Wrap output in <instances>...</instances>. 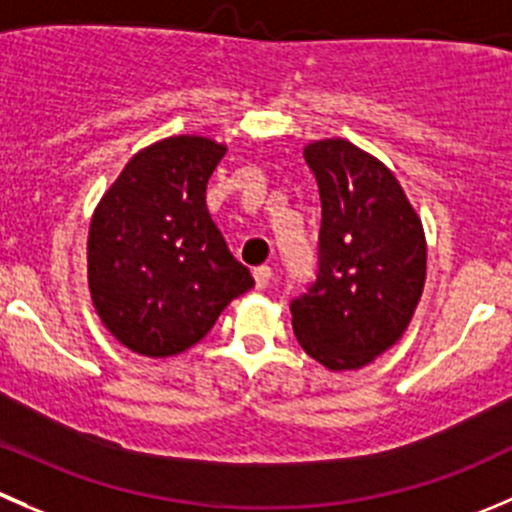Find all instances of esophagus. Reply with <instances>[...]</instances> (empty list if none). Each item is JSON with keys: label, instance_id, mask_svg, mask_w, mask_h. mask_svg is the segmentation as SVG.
<instances>
[{"label": "esophagus", "instance_id": "esophagus-1", "mask_svg": "<svg viewBox=\"0 0 512 512\" xmlns=\"http://www.w3.org/2000/svg\"><path fill=\"white\" fill-rule=\"evenodd\" d=\"M252 277H255L257 290H265V287L270 285V280H272V267H267V265L255 267V272H252Z\"/></svg>", "mask_w": 512, "mask_h": 512}]
</instances>
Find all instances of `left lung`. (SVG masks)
<instances>
[{
  "instance_id": "1",
  "label": "left lung",
  "mask_w": 512,
  "mask_h": 512,
  "mask_svg": "<svg viewBox=\"0 0 512 512\" xmlns=\"http://www.w3.org/2000/svg\"><path fill=\"white\" fill-rule=\"evenodd\" d=\"M322 205L315 282L290 302L302 350L357 370L403 337L425 285L423 222L393 172L347 140L305 147Z\"/></svg>"
}]
</instances>
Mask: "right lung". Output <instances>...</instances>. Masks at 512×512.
<instances>
[{"label":"right lung","mask_w":512,"mask_h":512,"mask_svg":"<svg viewBox=\"0 0 512 512\" xmlns=\"http://www.w3.org/2000/svg\"><path fill=\"white\" fill-rule=\"evenodd\" d=\"M225 152L207 137L155 142L127 162L94 210L89 292L104 327L137 355L185 352L255 285L205 205Z\"/></svg>","instance_id":"1"}]
</instances>
